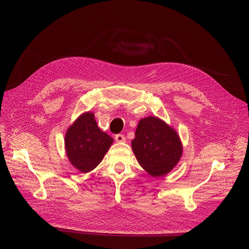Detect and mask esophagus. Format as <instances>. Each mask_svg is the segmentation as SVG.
Segmentation results:
<instances>
[{"mask_svg": "<svg viewBox=\"0 0 249 249\" xmlns=\"http://www.w3.org/2000/svg\"><path fill=\"white\" fill-rule=\"evenodd\" d=\"M115 140L117 142H125L126 138L123 134H117V135H115Z\"/></svg>", "mask_w": 249, "mask_h": 249, "instance_id": "34e87169", "label": "esophagus"}]
</instances>
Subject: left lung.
I'll list each match as a JSON object with an SVG mask.
<instances>
[{"instance_id": "1", "label": "left lung", "mask_w": 249, "mask_h": 249, "mask_svg": "<svg viewBox=\"0 0 249 249\" xmlns=\"http://www.w3.org/2000/svg\"><path fill=\"white\" fill-rule=\"evenodd\" d=\"M132 149L139 164L152 177L172 171L182 152L177 132L156 117L140 120L132 140Z\"/></svg>"}]
</instances>
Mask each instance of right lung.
<instances>
[{"instance_id": "right-lung-1", "label": "right lung", "mask_w": 249, "mask_h": 249, "mask_svg": "<svg viewBox=\"0 0 249 249\" xmlns=\"http://www.w3.org/2000/svg\"><path fill=\"white\" fill-rule=\"evenodd\" d=\"M113 138L98 127L93 113H86L69 128L65 135V149L71 164L82 173H88L101 162Z\"/></svg>"}]
</instances>
